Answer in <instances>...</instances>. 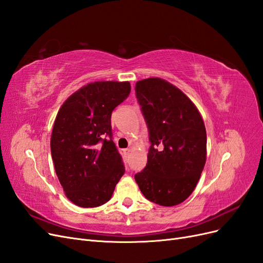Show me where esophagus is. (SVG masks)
Returning <instances> with one entry per match:
<instances>
[{"label": "esophagus", "mask_w": 263, "mask_h": 263, "mask_svg": "<svg viewBox=\"0 0 263 263\" xmlns=\"http://www.w3.org/2000/svg\"><path fill=\"white\" fill-rule=\"evenodd\" d=\"M129 152H130V149H124L123 150V153H124L125 157H128L129 156Z\"/></svg>", "instance_id": "obj_1"}]
</instances>
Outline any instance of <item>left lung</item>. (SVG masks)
<instances>
[{
	"label": "left lung",
	"mask_w": 263,
	"mask_h": 263,
	"mask_svg": "<svg viewBox=\"0 0 263 263\" xmlns=\"http://www.w3.org/2000/svg\"><path fill=\"white\" fill-rule=\"evenodd\" d=\"M135 90L151 142L147 165L135 175L136 183L152 202L182 203L194 192L205 164L201 114L182 90L164 79L139 80Z\"/></svg>",
	"instance_id": "1"
}]
</instances>
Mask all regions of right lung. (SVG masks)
I'll list each match as a JSON object with an SVG mask.
<instances>
[{
	"mask_svg": "<svg viewBox=\"0 0 263 263\" xmlns=\"http://www.w3.org/2000/svg\"><path fill=\"white\" fill-rule=\"evenodd\" d=\"M129 93L128 81H95L68 97L58 112L51 155L63 190L78 206L107 202L125 173L111 115Z\"/></svg>",
	"mask_w": 263,
	"mask_h": 263,
	"instance_id": "obj_1",
	"label": "right lung"
}]
</instances>
